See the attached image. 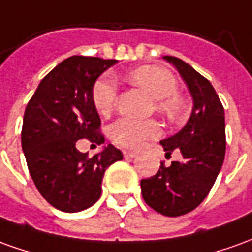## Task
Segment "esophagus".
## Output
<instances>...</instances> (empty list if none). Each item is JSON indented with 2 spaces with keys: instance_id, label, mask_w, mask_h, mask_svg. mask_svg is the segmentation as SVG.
<instances>
[{
  "instance_id": "1",
  "label": "esophagus",
  "mask_w": 252,
  "mask_h": 252,
  "mask_svg": "<svg viewBox=\"0 0 252 252\" xmlns=\"http://www.w3.org/2000/svg\"><path fill=\"white\" fill-rule=\"evenodd\" d=\"M123 154H124V158H126V159H132V158H135V157L138 156L135 151H124Z\"/></svg>"
}]
</instances>
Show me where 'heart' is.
<instances>
[{
  "mask_svg": "<svg viewBox=\"0 0 252 252\" xmlns=\"http://www.w3.org/2000/svg\"><path fill=\"white\" fill-rule=\"evenodd\" d=\"M133 83L143 89L151 98L157 99V108L169 117L181 113L183 103L175 95L177 82L170 72L156 66H140L129 75ZM117 99V86L109 75L99 77L93 89V102L98 113L108 114ZM159 135L156 121H138L119 119L109 128V136L114 143L126 149H139L149 139Z\"/></svg>",
  "mask_w": 252,
  "mask_h": 252,
  "instance_id": "b5f03b06",
  "label": "heart"
}]
</instances>
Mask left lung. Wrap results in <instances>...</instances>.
<instances>
[{"mask_svg":"<svg viewBox=\"0 0 252 252\" xmlns=\"http://www.w3.org/2000/svg\"><path fill=\"white\" fill-rule=\"evenodd\" d=\"M163 60L175 66L192 96L187 124L159 143L166 157L180 150L181 161L163 162L157 175L140 181L144 202L157 213L179 217L192 212L210 192L225 158V113L212 83L191 65L172 56Z\"/></svg>","mask_w":252,"mask_h":252,"instance_id":"obj_1","label":"left lung"}]
</instances>
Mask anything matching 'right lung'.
I'll return each mask as SVG.
<instances>
[{"instance_id":"right-lung-1","label":"right lung","mask_w":252,"mask_h":252,"mask_svg":"<svg viewBox=\"0 0 252 252\" xmlns=\"http://www.w3.org/2000/svg\"><path fill=\"white\" fill-rule=\"evenodd\" d=\"M116 63L84 56L64 60L40 80L24 112L22 147L30 175L40 195L61 212L77 213L94 205L105 170L123 159L113 144L93 157L76 146L80 139L105 143L93 89Z\"/></svg>"}]
</instances>
